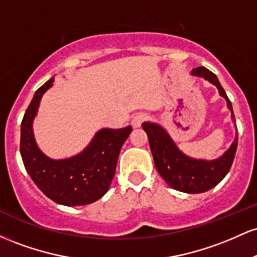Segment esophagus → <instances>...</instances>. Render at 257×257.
Returning <instances> with one entry per match:
<instances>
[{"label":"esophagus","instance_id":"esophagus-1","mask_svg":"<svg viewBox=\"0 0 257 257\" xmlns=\"http://www.w3.org/2000/svg\"><path fill=\"white\" fill-rule=\"evenodd\" d=\"M147 114L146 113H138L135 114L134 117L132 118V125L134 126V128H139L141 124H143L144 120L147 119Z\"/></svg>","mask_w":257,"mask_h":257}]
</instances>
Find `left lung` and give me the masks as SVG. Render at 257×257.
<instances>
[{
  "label": "left lung",
  "mask_w": 257,
  "mask_h": 257,
  "mask_svg": "<svg viewBox=\"0 0 257 257\" xmlns=\"http://www.w3.org/2000/svg\"><path fill=\"white\" fill-rule=\"evenodd\" d=\"M191 75L202 77L214 84L219 94L226 100L227 107L231 111L233 123L235 122L232 104L220 84L216 75L204 66H199L191 71ZM143 129L149 137L155 167L159 175L170 187L185 193H202L211 190L227 175L231 169L238 145V135H235L232 145L222 156L213 161L188 157L179 150L176 144L162 125L153 122H144Z\"/></svg>",
  "instance_id": "8db88e82"
}]
</instances>
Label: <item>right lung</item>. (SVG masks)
I'll use <instances>...</instances> for the list:
<instances>
[{
    "mask_svg": "<svg viewBox=\"0 0 257 257\" xmlns=\"http://www.w3.org/2000/svg\"><path fill=\"white\" fill-rule=\"evenodd\" d=\"M53 82L54 78H51L38 88L25 111L20 128V155L32 181L53 202L67 206L90 204L110 188L120 149L132 126L102 128L77 155L64 159L48 157L37 146L32 123L41 99Z\"/></svg>",
    "mask_w": 257,
    "mask_h": 257,
    "instance_id": "right-lung-1",
    "label": "right lung"
}]
</instances>
